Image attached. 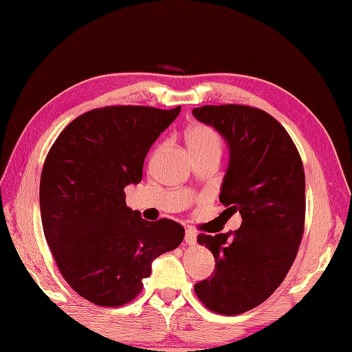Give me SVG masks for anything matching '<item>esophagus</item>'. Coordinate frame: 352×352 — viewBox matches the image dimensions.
Returning <instances> with one entry per match:
<instances>
[{
	"instance_id": "34e87169",
	"label": "esophagus",
	"mask_w": 352,
	"mask_h": 352,
	"mask_svg": "<svg viewBox=\"0 0 352 352\" xmlns=\"http://www.w3.org/2000/svg\"><path fill=\"white\" fill-rule=\"evenodd\" d=\"M184 241H186V243H189V245H195L197 243V231L193 228L186 230Z\"/></svg>"
}]
</instances>
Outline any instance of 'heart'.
I'll return each mask as SVG.
<instances>
[{"label":"heart","mask_w":352,"mask_h":352,"mask_svg":"<svg viewBox=\"0 0 352 352\" xmlns=\"http://www.w3.org/2000/svg\"><path fill=\"white\" fill-rule=\"evenodd\" d=\"M186 142L190 153L199 151H216L221 153L222 139L213 126L207 124H195L186 133Z\"/></svg>","instance_id":"obj_1"}]
</instances>
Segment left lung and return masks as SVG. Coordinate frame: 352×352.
Masks as SVG:
<instances>
[{"mask_svg":"<svg viewBox=\"0 0 352 352\" xmlns=\"http://www.w3.org/2000/svg\"><path fill=\"white\" fill-rule=\"evenodd\" d=\"M230 146L219 201L242 226L226 234L198 236L214 257L210 278L195 284L198 300L219 315H241L271 296L300 248L305 222V175L286 129L257 107L222 104L193 109Z\"/></svg>","mask_w":352,"mask_h":352,"instance_id":"obj_1","label":"left lung"}]
</instances>
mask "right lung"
<instances>
[{
	"label": "right lung",
	"mask_w": 352,
	"mask_h": 352,
	"mask_svg": "<svg viewBox=\"0 0 352 352\" xmlns=\"http://www.w3.org/2000/svg\"><path fill=\"white\" fill-rule=\"evenodd\" d=\"M182 106H107L89 110L58 134L41 175L43 234L65 281L102 307L133 301L151 263L175 250L184 228L149 222L125 204V186L142 180L149 148Z\"/></svg>",
	"instance_id": "1"
}]
</instances>
